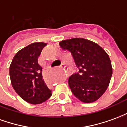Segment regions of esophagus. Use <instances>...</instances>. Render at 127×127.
<instances>
[{"label":"esophagus","mask_w":127,"mask_h":127,"mask_svg":"<svg viewBox=\"0 0 127 127\" xmlns=\"http://www.w3.org/2000/svg\"><path fill=\"white\" fill-rule=\"evenodd\" d=\"M61 66L63 68V69L64 70V71H67V67H66V66L65 65V64H64L62 63V64H61Z\"/></svg>","instance_id":"34e87169"}]
</instances>
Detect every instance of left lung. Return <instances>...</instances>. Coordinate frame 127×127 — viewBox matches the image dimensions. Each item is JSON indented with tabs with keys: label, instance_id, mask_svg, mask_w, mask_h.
<instances>
[{
	"label": "left lung",
	"instance_id": "8db88e82",
	"mask_svg": "<svg viewBox=\"0 0 127 127\" xmlns=\"http://www.w3.org/2000/svg\"><path fill=\"white\" fill-rule=\"evenodd\" d=\"M69 50L79 73L70 76L69 86L75 97L86 103L95 102L103 95L112 75L111 61L97 43L83 38H73L59 43Z\"/></svg>",
	"mask_w": 127,
	"mask_h": 127
}]
</instances>
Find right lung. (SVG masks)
<instances>
[{
    "mask_svg": "<svg viewBox=\"0 0 127 127\" xmlns=\"http://www.w3.org/2000/svg\"><path fill=\"white\" fill-rule=\"evenodd\" d=\"M46 45L36 42L22 48L13 57L9 67L13 89L22 99L34 105L41 103L52 95L38 63V58Z\"/></svg>",
    "mask_w": 127,
    "mask_h": 127,
    "instance_id": "obj_1",
    "label": "right lung"
}]
</instances>
